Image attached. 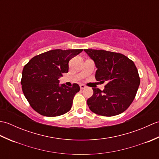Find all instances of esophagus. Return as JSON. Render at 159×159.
<instances>
[{"mask_svg": "<svg viewBox=\"0 0 159 159\" xmlns=\"http://www.w3.org/2000/svg\"><path fill=\"white\" fill-rule=\"evenodd\" d=\"M80 89H83L86 88V86L85 85H83V84H81V85H80Z\"/></svg>", "mask_w": 159, "mask_h": 159, "instance_id": "1", "label": "esophagus"}]
</instances>
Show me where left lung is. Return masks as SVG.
I'll use <instances>...</instances> for the list:
<instances>
[{
	"label": "left lung",
	"instance_id": "1",
	"mask_svg": "<svg viewBox=\"0 0 159 159\" xmlns=\"http://www.w3.org/2000/svg\"><path fill=\"white\" fill-rule=\"evenodd\" d=\"M84 51L95 63L96 80L107 83L102 92L93 88V95L87 100L89 109L107 117L123 113L133 102L140 84L134 62L121 53L94 49Z\"/></svg>",
	"mask_w": 159,
	"mask_h": 159
}]
</instances>
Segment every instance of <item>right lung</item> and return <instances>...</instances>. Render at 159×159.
<instances>
[{
    "mask_svg": "<svg viewBox=\"0 0 159 159\" xmlns=\"http://www.w3.org/2000/svg\"><path fill=\"white\" fill-rule=\"evenodd\" d=\"M83 49H56L37 55L24 67L21 85L30 105L36 112L47 117L65 114L71 109L80 87L59 85V79L68 72L70 60Z\"/></svg>",
    "mask_w": 159,
    "mask_h": 159,
    "instance_id": "obj_1",
    "label": "right lung"
}]
</instances>
